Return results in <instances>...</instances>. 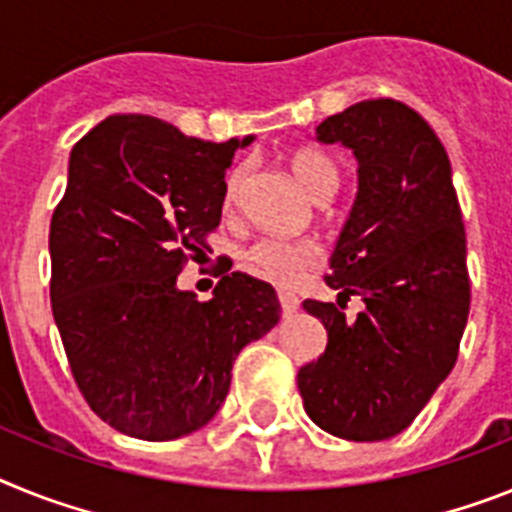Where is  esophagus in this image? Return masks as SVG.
I'll return each instance as SVG.
<instances>
[{
  "instance_id": "obj_1",
  "label": "esophagus",
  "mask_w": 512,
  "mask_h": 512,
  "mask_svg": "<svg viewBox=\"0 0 512 512\" xmlns=\"http://www.w3.org/2000/svg\"><path fill=\"white\" fill-rule=\"evenodd\" d=\"M278 302H281L283 315H294L296 309H299V296L289 294V291H281V294H278Z\"/></svg>"
}]
</instances>
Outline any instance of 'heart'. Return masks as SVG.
Instances as JSON below:
<instances>
[{
    "mask_svg": "<svg viewBox=\"0 0 512 512\" xmlns=\"http://www.w3.org/2000/svg\"><path fill=\"white\" fill-rule=\"evenodd\" d=\"M289 169L315 200L330 197L338 187V169L325 153L315 148H296L289 153ZM244 182V169H231L223 182V208H231L239 197ZM317 263V249L304 242H281L263 239L247 249V265L257 276L276 286H294Z\"/></svg>",
    "mask_w": 512,
    "mask_h": 512,
    "instance_id": "obj_1",
    "label": "heart"
}]
</instances>
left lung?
<instances>
[{
    "mask_svg": "<svg viewBox=\"0 0 512 512\" xmlns=\"http://www.w3.org/2000/svg\"><path fill=\"white\" fill-rule=\"evenodd\" d=\"M317 140L354 150L359 192L325 276L338 304L304 302L328 346L296 382L320 429L388 440L450 375L468 320L466 229L450 158L435 130L393 98L333 114ZM349 295L365 302L354 321L342 315Z\"/></svg>",
    "mask_w": 512,
    "mask_h": 512,
    "instance_id": "8db88e82",
    "label": "left lung"
}]
</instances>
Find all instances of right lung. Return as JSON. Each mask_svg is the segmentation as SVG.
<instances>
[{"label": "right lung", "instance_id": "add662e5", "mask_svg": "<svg viewBox=\"0 0 512 512\" xmlns=\"http://www.w3.org/2000/svg\"><path fill=\"white\" fill-rule=\"evenodd\" d=\"M145 114H114L72 148L51 216V312L77 388L103 422L137 440L208 424L249 341L281 317L276 289L226 273L213 299L176 289L221 223L236 148Z\"/></svg>", "mask_w": 512, "mask_h": 512}]
</instances>
